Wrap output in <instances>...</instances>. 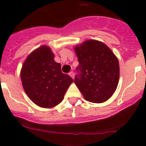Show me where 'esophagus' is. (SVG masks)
<instances>
[{"mask_svg":"<svg viewBox=\"0 0 146 146\" xmlns=\"http://www.w3.org/2000/svg\"><path fill=\"white\" fill-rule=\"evenodd\" d=\"M69 76L72 77V79H74V72H69Z\"/></svg>","mask_w":146,"mask_h":146,"instance_id":"1","label":"esophagus"}]
</instances>
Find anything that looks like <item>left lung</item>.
Returning a JSON list of instances; mask_svg holds the SVG:
<instances>
[{
	"label": "left lung",
	"instance_id": "left-lung-1",
	"mask_svg": "<svg viewBox=\"0 0 146 146\" xmlns=\"http://www.w3.org/2000/svg\"><path fill=\"white\" fill-rule=\"evenodd\" d=\"M80 71L74 83L84 99L90 102L103 103L113 95L119 81L118 58L103 42L88 39L74 47Z\"/></svg>",
	"mask_w": 146,
	"mask_h": 146
}]
</instances>
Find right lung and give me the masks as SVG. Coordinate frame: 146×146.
<instances>
[{
    "label": "right lung",
    "mask_w": 146,
    "mask_h": 146,
    "mask_svg": "<svg viewBox=\"0 0 146 146\" xmlns=\"http://www.w3.org/2000/svg\"><path fill=\"white\" fill-rule=\"evenodd\" d=\"M49 46L42 45L32 51L23 64L20 77L27 96L37 106L52 108L60 104L73 82L61 72Z\"/></svg>",
    "instance_id": "add662e5"
}]
</instances>
